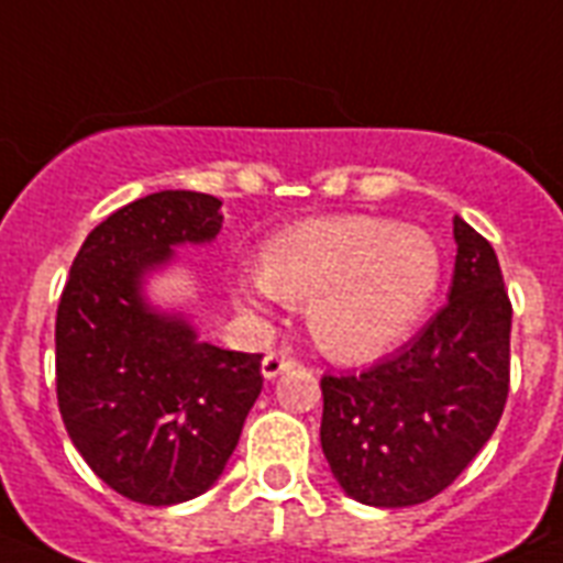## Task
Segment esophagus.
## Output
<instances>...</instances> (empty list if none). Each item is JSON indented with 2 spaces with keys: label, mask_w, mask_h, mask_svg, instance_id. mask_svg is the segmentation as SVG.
<instances>
[{
  "label": "esophagus",
  "mask_w": 563,
  "mask_h": 563,
  "mask_svg": "<svg viewBox=\"0 0 563 563\" xmlns=\"http://www.w3.org/2000/svg\"><path fill=\"white\" fill-rule=\"evenodd\" d=\"M291 365H295V356H289V353H268L263 360V376L265 379H274L283 371H289Z\"/></svg>",
  "instance_id": "obj_1"
}]
</instances>
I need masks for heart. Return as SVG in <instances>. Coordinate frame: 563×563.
Instances as JSON below:
<instances>
[{
	"instance_id": "heart-1",
	"label": "heart",
	"mask_w": 563,
	"mask_h": 563,
	"mask_svg": "<svg viewBox=\"0 0 563 563\" xmlns=\"http://www.w3.org/2000/svg\"><path fill=\"white\" fill-rule=\"evenodd\" d=\"M441 280L435 239L379 216H324L277 230L263 268L233 277L236 303L307 300L309 333L335 360H368L418 324Z\"/></svg>"
}]
</instances>
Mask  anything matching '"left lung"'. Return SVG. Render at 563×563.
<instances>
[{"instance_id": "left-lung-1", "label": "left lung", "mask_w": 563, "mask_h": 563, "mask_svg": "<svg viewBox=\"0 0 563 563\" xmlns=\"http://www.w3.org/2000/svg\"><path fill=\"white\" fill-rule=\"evenodd\" d=\"M446 303L411 342L362 374H324L321 446L347 497L427 503L494 435L511 383V300L494 247L455 216Z\"/></svg>"}]
</instances>
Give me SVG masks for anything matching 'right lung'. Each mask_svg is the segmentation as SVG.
Returning a JSON list of instances; mask_svg holds the SVG:
<instances>
[{"mask_svg": "<svg viewBox=\"0 0 563 563\" xmlns=\"http://www.w3.org/2000/svg\"><path fill=\"white\" fill-rule=\"evenodd\" d=\"M212 195L163 189L90 230L57 303V409L92 473L143 506L187 503L219 479L263 391V353L198 342L140 295L172 247L210 242Z\"/></svg>", "mask_w": 563, "mask_h": 563, "instance_id": "1", "label": "right lung"}]
</instances>
